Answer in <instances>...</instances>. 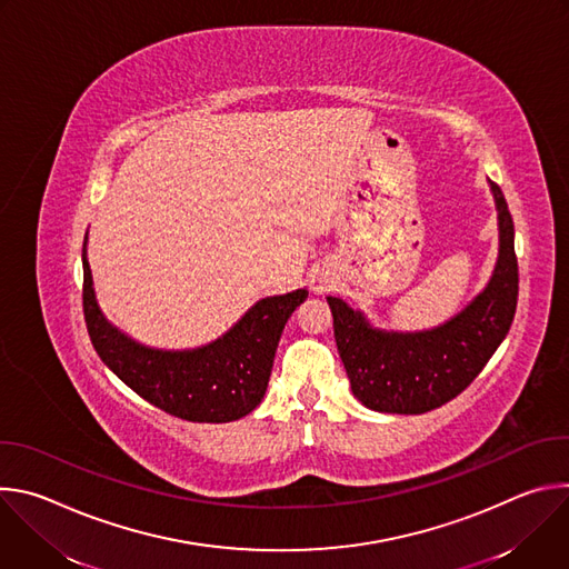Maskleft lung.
<instances>
[{"label": "left lung", "instance_id": "left-lung-1", "mask_svg": "<svg viewBox=\"0 0 569 569\" xmlns=\"http://www.w3.org/2000/svg\"><path fill=\"white\" fill-rule=\"evenodd\" d=\"M500 248L486 288L457 315L426 331H385L340 297H327L353 396L373 412L423 415L461 393L507 338L518 303L513 220L498 184Z\"/></svg>", "mask_w": 569, "mask_h": 569}]
</instances>
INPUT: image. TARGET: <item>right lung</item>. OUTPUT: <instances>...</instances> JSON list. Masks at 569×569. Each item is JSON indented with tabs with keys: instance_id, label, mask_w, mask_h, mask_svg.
<instances>
[{
	"instance_id": "1",
	"label": "right lung",
	"mask_w": 569,
	"mask_h": 569,
	"mask_svg": "<svg viewBox=\"0 0 569 569\" xmlns=\"http://www.w3.org/2000/svg\"><path fill=\"white\" fill-rule=\"evenodd\" d=\"M306 288L259 299L233 327L196 349H154L132 340L103 315L83 242V310L99 358L154 408L193 423L248 417L266 396L286 321Z\"/></svg>"
}]
</instances>
